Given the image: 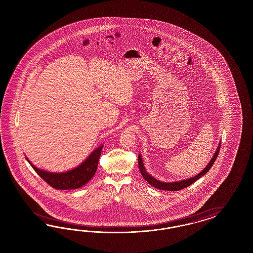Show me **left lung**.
I'll return each instance as SVG.
<instances>
[{
    "label": "left lung",
    "instance_id": "obj_1",
    "mask_svg": "<svg viewBox=\"0 0 253 253\" xmlns=\"http://www.w3.org/2000/svg\"><path fill=\"white\" fill-rule=\"evenodd\" d=\"M220 146H221V143H219V146L217 147L214 155L212 156L211 160L208 163L207 166L204 168L203 170H201L199 174H197L196 176L191 177V178H188V179H185V180L171 182V183H166V182H162V181H160V180H157L156 178H154L152 175H150L146 171V168L144 166V162H143V160H142V155L141 154H139V156H138L139 169H140V172H141L142 176L144 177V179L146 180V182L150 184V185L154 186L155 188H158V189H161V190H167V191H178V190H181L183 188L189 186L190 184L195 183L197 180H199V178H201V177L207 173L208 171L211 168V166L213 165V163H214L217 157H218Z\"/></svg>",
    "mask_w": 253,
    "mask_h": 253
}]
</instances>
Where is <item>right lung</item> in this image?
I'll return each mask as SVG.
<instances>
[{"label": "right lung", "instance_id": "add662e5", "mask_svg": "<svg viewBox=\"0 0 253 253\" xmlns=\"http://www.w3.org/2000/svg\"><path fill=\"white\" fill-rule=\"evenodd\" d=\"M102 148L103 145L95 148L89 157L76 168L63 172H51L37 168L27 157L26 159L41 178H42L52 187L59 190H71L84 186L95 174Z\"/></svg>", "mask_w": 253, "mask_h": 253}]
</instances>
